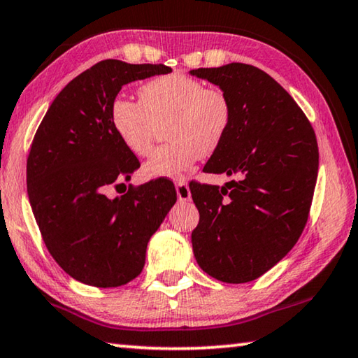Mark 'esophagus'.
<instances>
[{"mask_svg":"<svg viewBox=\"0 0 358 358\" xmlns=\"http://www.w3.org/2000/svg\"><path fill=\"white\" fill-rule=\"evenodd\" d=\"M176 192H178V200L180 203L190 201L192 193H190V189H189V184H187L185 180H179V182L176 184Z\"/></svg>","mask_w":358,"mask_h":358,"instance_id":"34e87169","label":"esophagus"}]
</instances>
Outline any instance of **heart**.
Instances as JSON below:
<instances>
[{"instance_id": "b5f03b06", "label": "heart", "mask_w": 358, "mask_h": 358, "mask_svg": "<svg viewBox=\"0 0 358 358\" xmlns=\"http://www.w3.org/2000/svg\"><path fill=\"white\" fill-rule=\"evenodd\" d=\"M139 98L117 96L110 104V124L128 150L145 155L158 125L168 122L166 138L171 143L152 150L144 165L150 178L182 176L203 155L220 148L233 124V103L227 92L182 73L145 82Z\"/></svg>"}]
</instances>
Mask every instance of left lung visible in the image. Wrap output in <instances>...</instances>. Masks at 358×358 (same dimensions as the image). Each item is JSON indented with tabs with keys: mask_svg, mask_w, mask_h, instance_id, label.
<instances>
[{
	"mask_svg": "<svg viewBox=\"0 0 358 358\" xmlns=\"http://www.w3.org/2000/svg\"><path fill=\"white\" fill-rule=\"evenodd\" d=\"M227 92L233 124L204 173L236 179L190 182L200 213L192 231L196 263L227 284L250 282L289 254L309 217L319 171L317 139L295 99L245 63L192 69Z\"/></svg>",
	"mask_w": 358,
	"mask_h": 358,
	"instance_id": "obj_1",
	"label": "left lung"
}]
</instances>
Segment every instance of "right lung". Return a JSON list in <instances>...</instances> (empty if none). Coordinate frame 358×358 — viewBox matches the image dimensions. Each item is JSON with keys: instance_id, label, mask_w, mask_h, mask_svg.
<instances>
[{"instance_id": "1", "label": "right lung", "mask_w": 358, "mask_h": 358, "mask_svg": "<svg viewBox=\"0 0 358 358\" xmlns=\"http://www.w3.org/2000/svg\"><path fill=\"white\" fill-rule=\"evenodd\" d=\"M168 73L165 64H93L58 93L34 134L27 160L34 219L54 260L82 284L108 289L139 276L150 236L178 200L162 178L109 196L139 168L110 124V104L125 84Z\"/></svg>"}]
</instances>
